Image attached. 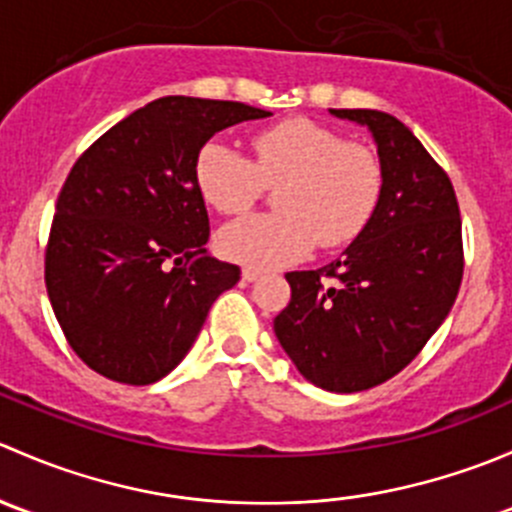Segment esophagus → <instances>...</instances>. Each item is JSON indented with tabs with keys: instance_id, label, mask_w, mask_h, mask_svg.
<instances>
[{
	"instance_id": "obj_1",
	"label": "esophagus",
	"mask_w": 512,
	"mask_h": 512,
	"mask_svg": "<svg viewBox=\"0 0 512 512\" xmlns=\"http://www.w3.org/2000/svg\"><path fill=\"white\" fill-rule=\"evenodd\" d=\"M260 277H262L260 270H252V267H245V270H242V280L245 282H257Z\"/></svg>"
}]
</instances>
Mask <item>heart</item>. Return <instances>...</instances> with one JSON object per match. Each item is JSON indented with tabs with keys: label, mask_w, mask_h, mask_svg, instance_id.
I'll return each instance as SVG.
<instances>
[{
	"label": "heart",
	"mask_w": 512,
	"mask_h": 512,
	"mask_svg": "<svg viewBox=\"0 0 512 512\" xmlns=\"http://www.w3.org/2000/svg\"><path fill=\"white\" fill-rule=\"evenodd\" d=\"M252 160L220 141L195 158V185L213 210L240 215L275 190L280 213L252 215L223 227L220 252L232 262L275 270L302 260L314 245L352 242L374 215L384 170L371 148L309 118H287L250 138Z\"/></svg>",
	"instance_id": "obj_1"
}]
</instances>
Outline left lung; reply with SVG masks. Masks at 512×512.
Listing matches in <instances>:
<instances>
[{
  "mask_svg": "<svg viewBox=\"0 0 512 512\" xmlns=\"http://www.w3.org/2000/svg\"><path fill=\"white\" fill-rule=\"evenodd\" d=\"M332 113L369 128L384 188L339 260L287 272L292 297L275 334L304 379L354 394L409 366L451 312L463 280L461 210L446 170L399 118L371 108Z\"/></svg>",
  "mask_w": 512,
  "mask_h": 512,
  "instance_id": "1",
  "label": "left lung"
}]
</instances>
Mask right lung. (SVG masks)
I'll list each match as a JSON object with an SVG mask.
<instances>
[{
    "instance_id": "1",
    "label": "right lung",
    "mask_w": 512,
    "mask_h": 512,
    "mask_svg": "<svg viewBox=\"0 0 512 512\" xmlns=\"http://www.w3.org/2000/svg\"><path fill=\"white\" fill-rule=\"evenodd\" d=\"M240 101L163 96L81 153L56 200L44 280L59 327L118 384L163 379L240 267L208 255L195 158L218 131L267 118Z\"/></svg>"
}]
</instances>
